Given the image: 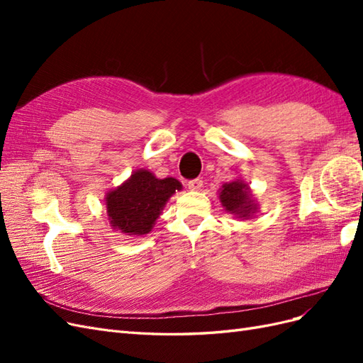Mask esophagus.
<instances>
[{
	"label": "esophagus",
	"mask_w": 363,
	"mask_h": 363,
	"mask_svg": "<svg viewBox=\"0 0 363 363\" xmlns=\"http://www.w3.org/2000/svg\"><path fill=\"white\" fill-rule=\"evenodd\" d=\"M188 188L191 191H200L203 188V180L201 179H194L188 183Z\"/></svg>",
	"instance_id": "34e87169"
}]
</instances>
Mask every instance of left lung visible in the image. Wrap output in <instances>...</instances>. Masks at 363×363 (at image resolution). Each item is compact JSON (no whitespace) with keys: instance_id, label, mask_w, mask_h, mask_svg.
Here are the masks:
<instances>
[{"instance_id":"1","label":"left lung","mask_w":363,"mask_h":363,"mask_svg":"<svg viewBox=\"0 0 363 363\" xmlns=\"http://www.w3.org/2000/svg\"><path fill=\"white\" fill-rule=\"evenodd\" d=\"M219 201L228 213H233L238 218L247 219L257 211V204L252 200L248 184L242 180L224 183L223 189L219 191Z\"/></svg>"}]
</instances>
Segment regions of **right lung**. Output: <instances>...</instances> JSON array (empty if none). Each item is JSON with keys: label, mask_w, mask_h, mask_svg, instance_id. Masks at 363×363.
<instances>
[{"label": "right lung", "mask_w": 363, "mask_h": 363, "mask_svg": "<svg viewBox=\"0 0 363 363\" xmlns=\"http://www.w3.org/2000/svg\"><path fill=\"white\" fill-rule=\"evenodd\" d=\"M175 191H182L177 179H157L148 169L135 171L127 182L106 195L111 227L128 236L150 233Z\"/></svg>", "instance_id": "1"}]
</instances>
